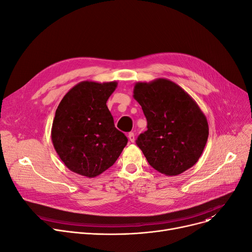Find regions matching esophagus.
<instances>
[{
    "mask_svg": "<svg viewBox=\"0 0 252 252\" xmlns=\"http://www.w3.org/2000/svg\"><path fill=\"white\" fill-rule=\"evenodd\" d=\"M127 137H128L129 142H131V143H134V142H135V140H136V139H135V134H134V133H129Z\"/></svg>",
    "mask_w": 252,
    "mask_h": 252,
    "instance_id": "esophagus-1",
    "label": "esophagus"
}]
</instances>
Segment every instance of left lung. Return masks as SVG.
<instances>
[{
  "label": "left lung",
  "instance_id": "obj_1",
  "mask_svg": "<svg viewBox=\"0 0 252 252\" xmlns=\"http://www.w3.org/2000/svg\"><path fill=\"white\" fill-rule=\"evenodd\" d=\"M134 98L147 119L148 129L136 143L149 164L165 176L192 167L208 138L206 116L195 100L166 78L137 83Z\"/></svg>",
  "mask_w": 252,
  "mask_h": 252
}]
</instances>
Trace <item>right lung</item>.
Masks as SVG:
<instances>
[{"mask_svg": "<svg viewBox=\"0 0 252 252\" xmlns=\"http://www.w3.org/2000/svg\"><path fill=\"white\" fill-rule=\"evenodd\" d=\"M116 87V82H81L58 105L51 138L60 159L75 174L101 175L126 147L127 138L114 126L106 105Z\"/></svg>", "mask_w": 252, "mask_h": 252, "instance_id": "1", "label": "right lung"}]
</instances>
